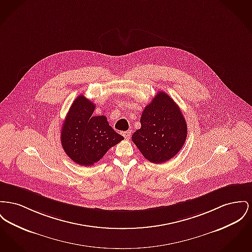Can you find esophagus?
<instances>
[{
    "label": "esophagus",
    "instance_id": "34e87169",
    "mask_svg": "<svg viewBox=\"0 0 252 252\" xmlns=\"http://www.w3.org/2000/svg\"><path fill=\"white\" fill-rule=\"evenodd\" d=\"M123 136H124L126 139H129L130 136H131V130H127V131L123 132Z\"/></svg>",
    "mask_w": 252,
    "mask_h": 252
}]
</instances>
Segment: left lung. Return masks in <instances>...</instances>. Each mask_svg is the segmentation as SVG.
<instances>
[{
    "instance_id": "left-lung-1",
    "label": "left lung",
    "mask_w": 252,
    "mask_h": 252,
    "mask_svg": "<svg viewBox=\"0 0 252 252\" xmlns=\"http://www.w3.org/2000/svg\"><path fill=\"white\" fill-rule=\"evenodd\" d=\"M141 128L132 141L149 162L162 163L173 158L184 147L188 126L176 103L164 92H158L141 116Z\"/></svg>"
}]
</instances>
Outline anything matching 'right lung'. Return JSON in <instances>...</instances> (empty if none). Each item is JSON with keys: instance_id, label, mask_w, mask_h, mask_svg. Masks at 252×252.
Segmentation results:
<instances>
[{"instance_id": "add662e5", "label": "right lung", "mask_w": 252, "mask_h": 252, "mask_svg": "<svg viewBox=\"0 0 252 252\" xmlns=\"http://www.w3.org/2000/svg\"><path fill=\"white\" fill-rule=\"evenodd\" d=\"M95 104L84 95L71 104L61 132V142L67 156L80 165L100 161L107 150L124 140L114 131L105 116H93Z\"/></svg>"}]
</instances>
